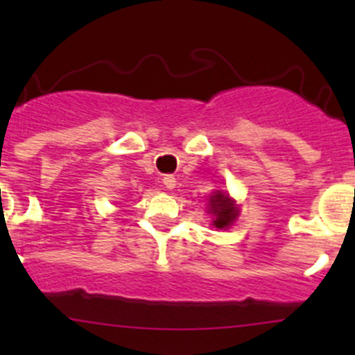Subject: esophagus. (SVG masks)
Instances as JSON below:
<instances>
[{"mask_svg": "<svg viewBox=\"0 0 355 355\" xmlns=\"http://www.w3.org/2000/svg\"><path fill=\"white\" fill-rule=\"evenodd\" d=\"M163 184L166 185L168 189H173L175 185H177V178H175L173 175H164V177H163Z\"/></svg>", "mask_w": 355, "mask_h": 355, "instance_id": "1", "label": "esophagus"}]
</instances>
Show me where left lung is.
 Masks as SVG:
<instances>
[{
  "label": "left lung",
  "mask_w": 355,
  "mask_h": 355,
  "mask_svg": "<svg viewBox=\"0 0 355 355\" xmlns=\"http://www.w3.org/2000/svg\"><path fill=\"white\" fill-rule=\"evenodd\" d=\"M209 211L214 214L213 225L216 228H227L234 223L235 216H237V207L232 202L228 196L216 192L211 196L209 199Z\"/></svg>",
  "instance_id": "1"
}]
</instances>
